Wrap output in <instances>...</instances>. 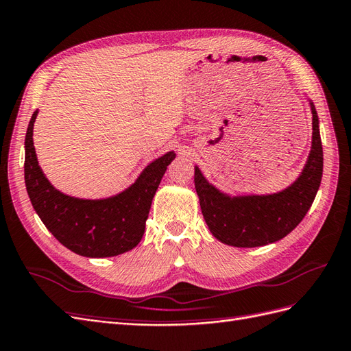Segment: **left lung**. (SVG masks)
Here are the masks:
<instances>
[{"label":"left lung","mask_w":351,"mask_h":351,"mask_svg":"<svg viewBox=\"0 0 351 351\" xmlns=\"http://www.w3.org/2000/svg\"><path fill=\"white\" fill-rule=\"evenodd\" d=\"M311 148L300 176L285 190L269 194L221 191L194 166V185L203 218L215 239L234 247H258L286 237L304 219L316 197L323 173L319 117L311 99Z\"/></svg>","instance_id":"left-lung-1"}]
</instances>
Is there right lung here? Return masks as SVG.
Returning a JSON list of instances; mask_svg holds the SVG:
<instances>
[{"label": "right lung", "instance_id": "right-lung-1", "mask_svg": "<svg viewBox=\"0 0 351 351\" xmlns=\"http://www.w3.org/2000/svg\"><path fill=\"white\" fill-rule=\"evenodd\" d=\"M31 117L25 136V185L35 212L62 245L87 258H110L139 245L161 178L176 157L169 151L152 160L134 182L105 199H80L59 191L38 165Z\"/></svg>", "mask_w": 351, "mask_h": 351}]
</instances>
